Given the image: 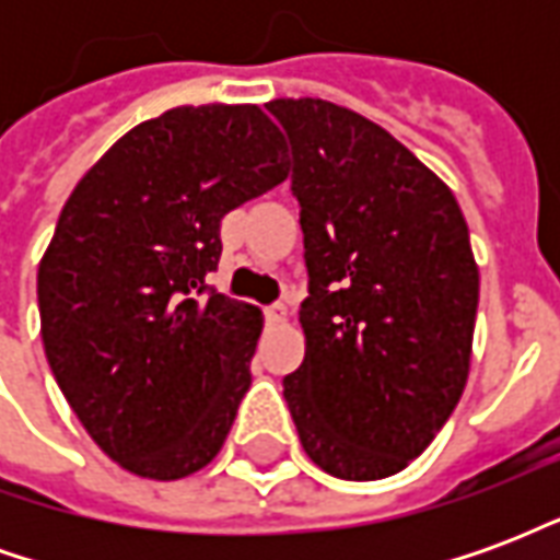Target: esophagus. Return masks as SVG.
<instances>
[{"mask_svg": "<svg viewBox=\"0 0 560 560\" xmlns=\"http://www.w3.org/2000/svg\"><path fill=\"white\" fill-rule=\"evenodd\" d=\"M264 315H267V324H272V327H276V324H284V320H288V305L284 303L267 305V308H264Z\"/></svg>", "mask_w": 560, "mask_h": 560, "instance_id": "34e87169", "label": "esophagus"}]
</instances>
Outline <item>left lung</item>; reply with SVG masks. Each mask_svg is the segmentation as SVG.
Returning <instances> with one entry per match:
<instances>
[{
  "mask_svg": "<svg viewBox=\"0 0 560 560\" xmlns=\"http://www.w3.org/2000/svg\"><path fill=\"white\" fill-rule=\"evenodd\" d=\"M293 147L305 236L303 365L284 399L305 456L341 480L399 474L462 399L480 269L450 185L351 107L267 104Z\"/></svg>",
  "mask_w": 560,
  "mask_h": 560,
  "instance_id": "obj_1",
  "label": "left lung"
}]
</instances>
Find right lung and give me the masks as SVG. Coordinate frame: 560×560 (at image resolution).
Listing matches in <instances>:
<instances>
[{
    "label": "right lung",
    "mask_w": 560,
    "mask_h": 560,
    "mask_svg": "<svg viewBox=\"0 0 560 560\" xmlns=\"http://www.w3.org/2000/svg\"><path fill=\"white\" fill-rule=\"evenodd\" d=\"M257 104H183L83 173L38 264L47 363L104 456L183 480L228 441L264 329L257 305L207 291L221 219L288 179Z\"/></svg>",
    "instance_id": "add662e5"
}]
</instances>
